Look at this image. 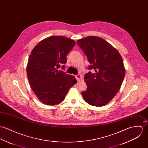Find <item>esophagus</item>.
I'll list each match as a JSON object with an SVG mask.
<instances>
[{"label":"esophagus","instance_id":"esophagus-1","mask_svg":"<svg viewBox=\"0 0 148 148\" xmlns=\"http://www.w3.org/2000/svg\"><path fill=\"white\" fill-rule=\"evenodd\" d=\"M75 78L77 79V81H80L82 79V76L81 75L78 74L77 75H75Z\"/></svg>","mask_w":148,"mask_h":148}]
</instances>
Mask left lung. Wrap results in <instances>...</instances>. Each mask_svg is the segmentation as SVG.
I'll use <instances>...</instances> for the list:
<instances>
[{"label": "left lung", "mask_w": 148, "mask_h": 148, "mask_svg": "<svg viewBox=\"0 0 148 148\" xmlns=\"http://www.w3.org/2000/svg\"><path fill=\"white\" fill-rule=\"evenodd\" d=\"M90 64L84 76L87 90L82 92L90 105L101 107L108 104L119 92L125 74L123 58L112 45L103 38L89 36L77 42Z\"/></svg>", "instance_id": "obj_1"}]
</instances>
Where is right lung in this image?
Listing matches in <instances>:
<instances>
[{"label":"right lung","instance_id":"obj_1","mask_svg":"<svg viewBox=\"0 0 148 148\" xmlns=\"http://www.w3.org/2000/svg\"><path fill=\"white\" fill-rule=\"evenodd\" d=\"M75 42L66 37L53 36L40 41L33 48L27 66V74L33 92L44 104L61 103L69 89L77 83L72 75L58 70L64 69L66 56Z\"/></svg>","mask_w":148,"mask_h":148}]
</instances>
